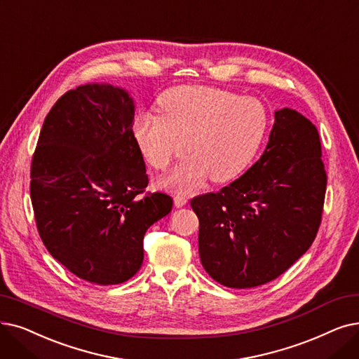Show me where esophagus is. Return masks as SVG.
Wrapping results in <instances>:
<instances>
[{
	"label": "esophagus",
	"instance_id": "esophagus-1",
	"mask_svg": "<svg viewBox=\"0 0 359 359\" xmlns=\"http://www.w3.org/2000/svg\"><path fill=\"white\" fill-rule=\"evenodd\" d=\"M186 204H188V198H186V196L182 195V194L175 195V205H176L177 208H182V207H184Z\"/></svg>",
	"mask_w": 359,
	"mask_h": 359
}]
</instances>
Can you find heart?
I'll use <instances>...</instances> for the list:
<instances>
[{
    "instance_id": "b5f03b06",
    "label": "heart",
    "mask_w": 359,
    "mask_h": 359,
    "mask_svg": "<svg viewBox=\"0 0 359 359\" xmlns=\"http://www.w3.org/2000/svg\"><path fill=\"white\" fill-rule=\"evenodd\" d=\"M160 113H141L133 136L145 160L165 171L186 148L191 152L164 184L189 191L210 175L212 182L236 177L252 161L269 129L261 101L207 85H180L158 98Z\"/></svg>"
}]
</instances>
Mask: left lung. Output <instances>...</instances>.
I'll use <instances>...</instances> for the list:
<instances>
[{"mask_svg":"<svg viewBox=\"0 0 359 359\" xmlns=\"http://www.w3.org/2000/svg\"><path fill=\"white\" fill-rule=\"evenodd\" d=\"M274 117L261 158L222 191L191 201L202 267L227 287H255L283 274L321 224L327 175L318 130L290 108Z\"/></svg>","mask_w":359,"mask_h":359,"instance_id":"1","label":"left lung"}]
</instances>
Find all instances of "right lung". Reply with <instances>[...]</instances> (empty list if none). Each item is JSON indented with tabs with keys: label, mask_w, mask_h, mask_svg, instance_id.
<instances>
[{
	"label": "right lung",
	"mask_w": 359,
	"mask_h": 359,
	"mask_svg": "<svg viewBox=\"0 0 359 359\" xmlns=\"http://www.w3.org/2000/svg\"><path fill=\"white\" fill-rule=\"evenodd\" d=\"M128 92L92 83L66 92L45 117L30 164V199L48 252L86 282L118 285L144 261L145 231L173 207L145 192Z\"/></svg>",
	"instance_id": "1"
}]
</instances>
